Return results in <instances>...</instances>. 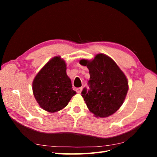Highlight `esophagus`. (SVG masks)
Instances as JSON below:
<instances>
[{
    "label": "esophagus",
    "mask_w": 157,
    "mask_h": 157,
    "mask_svg": "<svg viewBox=\"0 0 157 157\" xmlns=\"http://www.w3.org/2000/svg\"><path fill=\"white\" fill-rule=\"evenodd\" d=\"M82 87H80V88H78L76 89V91H77V93L80 94V92H82Z\"/></svg>",
    "instance_id": "1"
}]
</instances>
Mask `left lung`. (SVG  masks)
I'll list each match as a JSON object with an SVG mask.
<instances>
[{
	"instance_id": "8db88e82",
	"label": "left lung",
	"mask_w": 157,
	"mask_h": 157,
	"mask_svg": "<svg viewBox=\"0 0 157 157\" xmlns=\"http://www.w3.org/2000/svg\"><path fill=\"white\" fill-rule=\"evenodd\" d=\"M90 75L89 90L84 88L82 96L90 112L98 117L115 113L124 102L128 90L125 75L107 56L99 54L92 61L81 59Z\"/></svg>"
}]
</instances>
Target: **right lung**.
Instances as JSON below:
<instances>
[{
	"mask_svg": "<svg viewBox=\"0 0 157 157\" xmlns=\"http://www.w3.org/2000/svg\"><path fill=\"white\" fill-rule=\"evenodd\" d=\"M33 92L44 110L55 113L67 105L76 92L66 73V64L60 57H54L36 75Z\"/></svg>",
	"mask_w": 157,
	"mask_h": 157,
	"instance_id": "obj_1",
	"label": "right lung"
}]
</instances>
